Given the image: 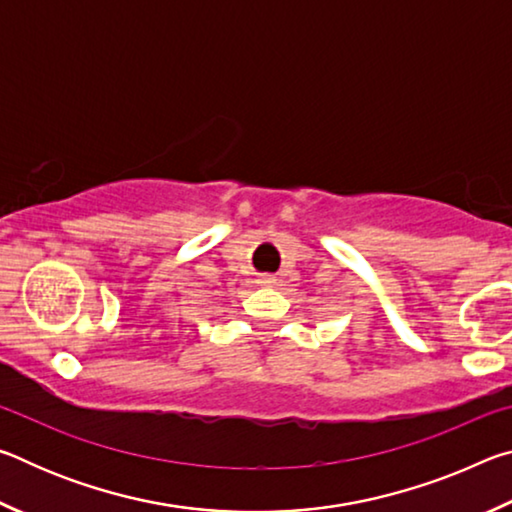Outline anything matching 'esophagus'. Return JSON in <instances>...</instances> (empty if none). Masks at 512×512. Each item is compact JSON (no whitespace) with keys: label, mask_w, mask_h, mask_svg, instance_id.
I'll list each match as a JSON object with an SVG mask.
<instances>
[{"label":"esophagus","mask_w":512,"mask_h":512,"mask_svg":"<svg viewBox=\"0 0 512 512\" xmlns=\"http://www.w3.org/2000/svg\"><path fill=\"white\" fill-rule=\"evenodd\" d=\"M259 284H264V287H273L275 277L273 275H262V277H259Z\"/></svg>","instance_id":"1"}]
</instances>
